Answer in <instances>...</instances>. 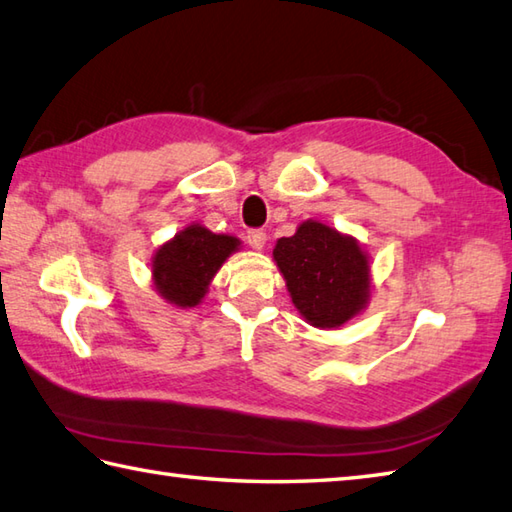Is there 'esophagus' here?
I'll list each match as a JSON object with an SVG mask.
<instances>
[{"instance_id": "34e87169", "label": "esophagus", "mask_w": 512, "mask_h": 512, "mask_svg": "<svg viewBox=\"0 0 512 512\" xmlns=\"http://www.w3.org/2000/svg\"><path fill=\"white\" fill-rule=\"evenodd\" d=\"M247 241H249V245H252L254 249H263L265 243H267V234L263 232V229H249Z\"/></svg>"}]
</instances>
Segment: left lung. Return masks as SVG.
I'll return each mask as SVG.
<instances>
[{"label":"left lung","instance_id":"8db88e82","mask_svg":"<svg viewBox=\"0 0 512 512\" xmlns=\"http://www.w3.org/2000/svg\"><path fill=\"white\" fill-rule=\"evenodd\" d=\"M296 309L314 327H340L369 296V260L353 238L307 221L274 249Z\"/></svg>","mask_w":512,"mask_h":512}]
</instances>
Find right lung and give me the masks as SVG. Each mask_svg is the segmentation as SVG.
I'll return each mask as SVG.
<instances>
[{"instance_id": "1", "label": "right lung", "mask_w": 512, "mask_h": 512, "mask_svg": "<svg viewBox=\"0 0 512 512\" xmlns=\"http://www.w3.org/2000/svg\"><path fill=\"white\" fill-rule=\"evenodd\" d=\"M238 247L234 236L212 234L201 225L187 227L154 256L152 274L159 294L179 307H194L225 258Z\"/></svg>"}]
</instances>
